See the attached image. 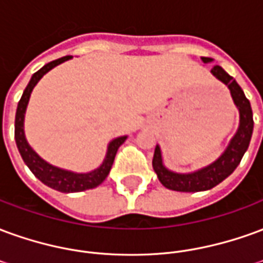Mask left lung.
<instances>
[{"label":"left lung","mask_w":263,"mask_h":263,"mask_svg":"<svg viewBox=\"0 0 263 263\" xmlns=\"http://www.w3.org/2000/svg\"><path fill=\"white\" fill-rule=\"evenodd\" d=\"M201 60L204 63L211 62L210 58H203ZM211 73L230 88L232 100L239 109V128H238L235 137L231 139L228 148L226 149V152L221 155L214 163H211L201 171L187 173V175L173 173V172L167 171L162 163V154H160L159 146H156L154 160H152L154 171L156 172L160 183L166 189H171L175 192L190 193V192H203V190H210V189L215 187L218 183L222 182L237 169L243 154L248 149L249 141L252 137V131H254L252 108H251L249 100L243 94L242 88L238 86L237 81L220 66H214L211 69Z\"/></svg>","instance_id":"1"}]
</instances>
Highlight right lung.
Returning a JSON list of instances; mask_svg holds the SVG:
<instances>
[{
	"label": "right lung",
	"mask_w": 263,
	"mask_h": 263,
	"mask_svg": "<svg viewBox=\"0 0 263 263\" xmlns=\"http://www.w3.org/2000/svg\"><path fill=\"white\" fill-rule=\"evenodd\" d=\"M71 56H65L58 60H53L48 65H45L41 70H37L35 74L32 76L31 81L28 83V86L24 90V94L21 97L20 103H18V108H16V114H15V142L18 146L22 159L26 163V166L31 169V172L35 176L45 183L49 187L54 189L62 193H74V192H84L88 189H94L100 186L101 183L105 180V177L108 176L111 166L114 163L115 155L117 151L122 143L125 142L126 137H120L114 139L112 142H109L108 151H107V156L104 159L103 165L100 166L96 171L90 172V173H73V172L63 171L56 166L49 165L48 162H45L42 158H39L36 152L28 145L25 139V134H24V117H25L26 105L31 97V92L33 87L36 86V83L46 74L49 70L53 69L54 66L63 63L66 60H69Z\"/></svg>",
	"instance_id": "right-lung-1"
}]
</instances>
